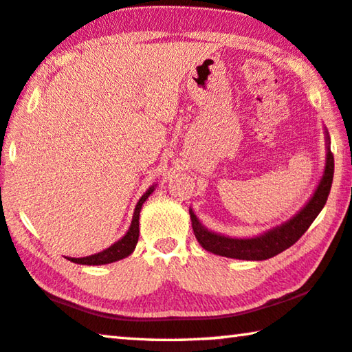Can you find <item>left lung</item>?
<instances>
[{"instance_id":"obj_1","label":"left lung","mask_w":352,"mask_h":352,"mask_svg":"<svg viewBox=\"0 0 352 352\" xmlns=\"http://www.w3.org/2000/svg\"><path fill=\"white\" fill-rule=\"evenodd\" d=\"M324 133L327 146L324 174H322L320 183H318L314 196L310 197L309 202H307V205L296 216H293L289 221L265 232L260 236L230 238L210 232L208 228H205L200 224L197 216L194 214V211L189 208L194 235H196L200 246L205 250H208V252L238 260H267L271 256L283 252L285 249L292 248L307 232V228L311 226L315 217L320 214L322 206L326 205L329 192H331L333 180V155L331 153V147H329L331 142H329L327 131Z\"/></svg>"}]
</instances>
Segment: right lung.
Wrapping results in <instances>:
<instances>
[{
	"instance_id": "1",
	"label": "right lung",
	"mask_w": 352,
	"mask_h": 352,
	"mask_svg": "<svg viewBox=\"0 0 352 352\" xmlns=\"http://www.w3.org/2000/svg\"><path fill=\"white\" fill-rule=\"evenodd\" d=\"M153 191H155V185L150 186L147 191L144 192V196L139 199V202L136 204V208H135V214H133L131 226L119 241L114 243L113 246H109L108 249H104L98 254L82 256V258H70L69 256V260L78 265H106V263H113V261H119L130 255L133 250H135L139 239V213H141L144 202H146Z\"/></svg>"
}]
</instances>
